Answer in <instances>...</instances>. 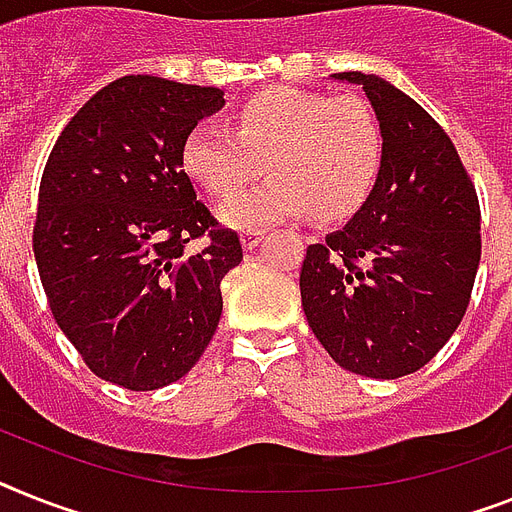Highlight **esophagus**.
<instances>
[{"instance_id":"34e87169","label":"esophagus","mask_w":512,"mask_h":512,"mask_svg":"<svg viewBox=\"0 0 512 512\" xmlns=\"http://www.w3.org/2000/svg\"><path fill=\"white\" fill-rule=\"evenodd\" d=\"M261 238H264V232L261 230H246L243 235H240V243H243V248H246V251H253V248L261 243Z\"/></svg>"}]
</instances>
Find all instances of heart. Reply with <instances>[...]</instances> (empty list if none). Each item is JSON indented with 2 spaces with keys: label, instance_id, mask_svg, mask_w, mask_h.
I'll return each instance as SVG.
<instances>
[{
  "label": "heart",
  "instance_id": "b5f03b06",
  "mask_svg": "<svg viewBox=\"0 0 512 512\" xmlns=\"http://www.w3.org/2000/svg\"><path fill=\"white\" fill-rule=\"evenodd\" d=\"M382 159L379 125L358 96L266 88L232 112V128L198 122L183 141V167L211 196H230L259 175H272L219 206L235 230H261L314 211L350 214L371 190Z\"/></svg>",
  "mask_w": 512,
  "mask_h": 512
}]
</instances>
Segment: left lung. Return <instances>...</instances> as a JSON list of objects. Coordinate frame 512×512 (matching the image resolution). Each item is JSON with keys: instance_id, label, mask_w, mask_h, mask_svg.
Returning <instances> with one entry per match:
<instances>
[{"instance_id": "obj_1", "label": "left lung", "mask_w": 512, "mask_h": 512, "mask_svg": "<svg viewBox=\"0 0 512 512\" xmlns=\"http://www.w3.org/2000/svg\"><path fill=\"white\" fill-rule=\"evenodd\" d=\"M361 86L382 135L377 183L348 219L308 246V327L342 369L398 379L432 361L466 314L481 259L479 198L447 133L390 80Z\"/></svg>"}]
</instances>
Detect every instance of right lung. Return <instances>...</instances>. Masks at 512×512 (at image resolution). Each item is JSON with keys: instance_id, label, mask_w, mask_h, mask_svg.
<instances>
[{"instance_id": "right-lung-1", "label": "right lung", "mask_w": 512, "mask_h": 512, "mask_svg": "<svg viewBox=\"0 0 512 512\" xmlns=\"http://www.w3.org/2000/svg\"><path fill=\"white\" fill-rule=\"evenodd\" d=\"M225 91L125 75L78 109L38 188L33 253L54 319L88 369L149 392L185 377L222 316V280L243 261L183 170L188 130ZM210 232V246L187 243Z\"/></svg>"}]
</instances>
